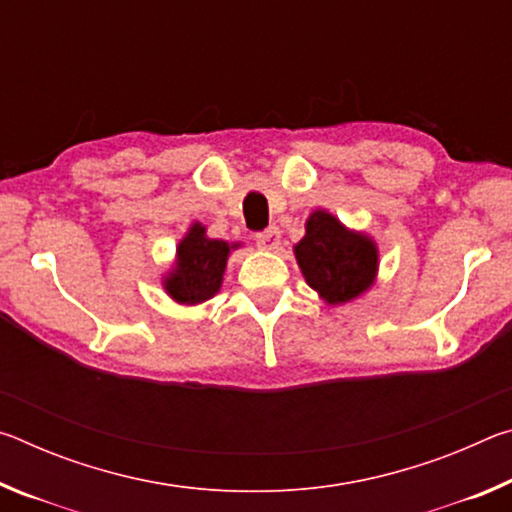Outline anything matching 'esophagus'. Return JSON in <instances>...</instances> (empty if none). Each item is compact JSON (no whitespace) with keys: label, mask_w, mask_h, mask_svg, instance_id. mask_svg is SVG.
Returning <instances> with one entry per match:
<instances>
[{"label":"esophagus","mask_w":512,"mask_h":512,"mask_svg":"<svg viewBox=\"0 0 512 512\" xmlns=\"http://www.w3.org/2000/svg\"><path fill=\"white\" fill-rule=\"evenodd\" d=\"M255 241L262 250H275L280 246V228H277V225H271V228H266L264 232H257Z\"/></svg>","instance_id":"esophagus-1"}]
</instances>
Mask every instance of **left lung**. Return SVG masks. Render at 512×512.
<instances>
[{
	"instance_id": "1",
	"label": "left lung",
	"mask_w": 512,
	"mask_h": 512,
	"mask_svg": "<svg viewBox=\"0 0 512 512\" xmlns=\"http://www.w3.org/2000/svg\"><path fill=\"white\" fill-rule=\"evenodd\" d=\"M293 255L305 282L332 307L361 298L379 275L377 241L320 207L307 216L305 237L293 246Z\"/></svg>"
}]
</instances>
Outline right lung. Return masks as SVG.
Here are the masks:
<instances>
[{"label": "right lung", "instance_id": "1", "mask_svg": "<svg viewBox=\"0 0 512 512\" xmlns=\"http://www.w3.org/2000/svg\"><path fill=\"white\" fill-rule=\"evenodd\" d=\"M241 248L239 241L207 237L203 223L189 225L178 241L169 271L162 275V289L167 296L185 307H196L221 291L225 266L232 250Z\"/></svg>", "mask_w": 512, "mask_h": 512}]
</instances>
